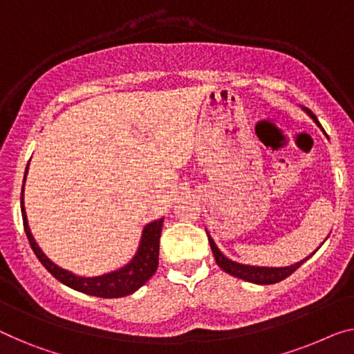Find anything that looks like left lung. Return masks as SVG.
Wrapping results in <instances>:
<instances>
[{
	"label": "left lung",
	"instance_id": "left-lung-1",
	"mask_svg": "<svg viewBox=\"0 0 354 354\" xmlns=\"http://www.w3.org/2000/svg\"><path fill=\"white\" fill-rule=\"evenodd\" d=\"M302 109L310 115V118L315 120L316 125L321 127V124L318 122V119H316V115L312 113V111L307 109L305 106H302ZM321 129H323V127H321ZM207 234H208V232H207ZM208 241H209L211 251H213V254H214L216 263H218V266L223 268L225 273H229V275L236 277V278H240V279H245V281L254 283V284L279 283V281H281V279L288 278L292 272L297 270V268L302 266L305 261H308L310 257H312L315 252L319 250V248H318V250H316L313 254H310L308 257H305L304 261L295 262V263H292V266H288V267H257V266H246V263H240V262H235V261L229 259L227 256H224L223 252L219 251V248L216 246L214 240L211 239L209 235H208Z\"/></svg>",
	"mask_w": 354,
	"mask_h": 354
}]
</instances>
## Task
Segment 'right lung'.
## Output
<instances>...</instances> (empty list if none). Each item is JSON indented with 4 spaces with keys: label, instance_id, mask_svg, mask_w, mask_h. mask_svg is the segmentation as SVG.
<instances>
[{
    "label": "right lung",
    "instance_id": "1",
    "mask_svg": "<svg viewBox=\"0 0 354 354\" xmlns=\"http://www.w3.org/2000/svg\"><path fill=\"white\" fill-rule=\"evenodd\" d=\"M30 165V162H28ZM28 165L25 170V178L22 184V197H20V209H22V218H24V229L26 234V239L30 241L31 250L35 251L36 257L39 262L46 267V270L54 275L60 283L65 286L75 289V291L95 295V297H103V299H118L125 297V295L133 294L135 291L143 286V284L154 275L159 266V240L163 227V219L152 221V223L146 224L143 232H141V240L136 250L135 256L131 257L130 262H127L124 267L113 270L109 273H103L98 277H79L70 270H65L52 262L41 248L36 243L31 230L28 227V221H26L25 213V205H24V186L26 173H28Z\"/></svg>",
    "mask_w": 354,
    "mask_h": 354
}]
</instances>
